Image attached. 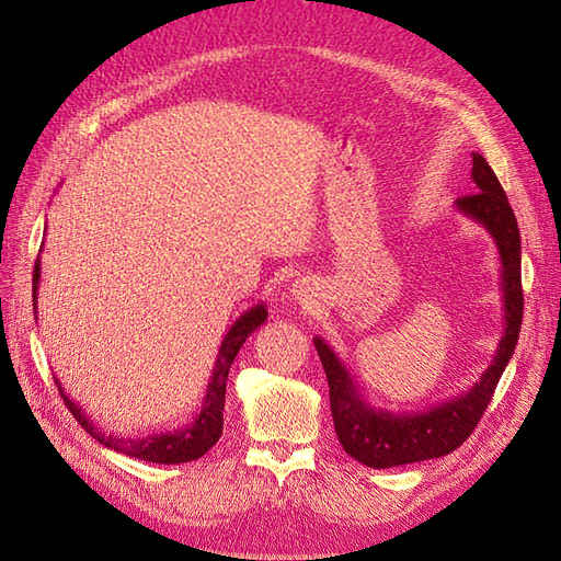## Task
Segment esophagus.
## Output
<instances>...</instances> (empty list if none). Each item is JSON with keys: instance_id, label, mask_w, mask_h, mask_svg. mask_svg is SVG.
Segmentation results:
<instances>
[{"instance_id": "34e87169", "label": "esophagus", "mask_w": 561, "mask_h": 561, "mask_svg": "<svg viewBox=\"0 0 561 561\" xmlns=\"http://www.w3.org/2000/svg\"><path fill=\"white\" fill-rule=\"evenodd\" d=\"M293 295L301 304H309L313 299V285L309 280H297V283H293Z\"/></svg>"}]
</instances>
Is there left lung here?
Returning <instances> with one entry per match:
<instances>
[{
    "label": "left lung",
    "mask_w": 561,
    "mask_h": 561,
    "mask_svg": "<svg viewBox=\"0 0 561 561\" xmlns=\"http://www.w3.org/2000/svg\"><path fill=\"white\" fill-rule=\"evenodd\" d=\"M474 192L454 201V208L482 225L494 239L501 260L503 334L494 360L466 393L414 414H393L371 407L344 360L322 336L313 344L330 383L334 431L344 451L369 468H393L451 454L470 437L494 396L503 369L511 363L524 311L522 243L515 213L503 186L482 154L472 151Z\"/></svg>",
    "instance_id": "8db88e82"
}]
</instances>
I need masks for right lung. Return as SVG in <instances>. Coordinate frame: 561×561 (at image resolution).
<instances>
[{
	"instance_id": "right-lung-1",
	"label": "right lung",
	"mask_w": 561,
	"mask_h": 561,
	"mask_svg": "<svg viewBox=\"0 0 561 561\" xmlns=\"http://www.w3.org/2000/svg\"><path fill=\"white\" fill-rule=\"evenodd\" d=\"M39 280H42V260L35 262V276H32V301H35V316H37ZM266 316H268L266 304H254L252 309H248L229 328V332L222 339V346H219L213 377L206 388V398H203V404H201V412L192 423H186L184 428H178L171 433H154L145 437H118L114 433H105L103 428H98L95 423L83 414L81 407L67 398L65 388L56 379L58 390L67 404V410L75 414V419L81 423L83 431H87L91 437H95L98 443L105 445L107 449L140 458V461H149V463L171 466V463L196 461V458L206 454L217 443L219 435H222V426H225L222 412H225L227 377H229L231 363L236 358V353H239L241 346L245 344V339L260 325H264Z\"/></svg>"
}]
</instances>
